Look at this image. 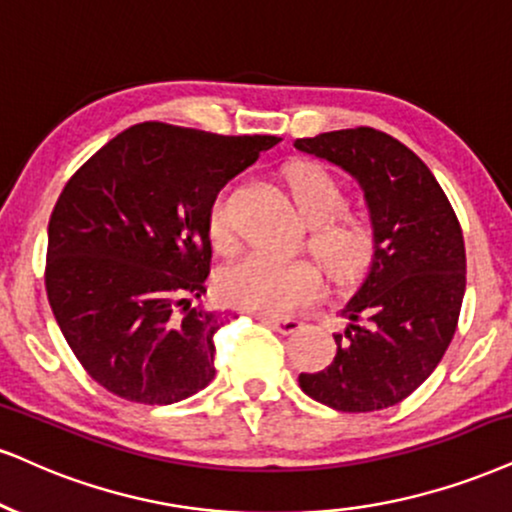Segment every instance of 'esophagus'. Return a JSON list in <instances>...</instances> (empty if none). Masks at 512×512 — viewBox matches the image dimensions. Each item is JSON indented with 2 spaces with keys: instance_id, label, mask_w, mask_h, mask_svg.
Here are the masks:
<instances>
[{
  "instance_id": "esophagus-1",
  "label": "esophagus",
  "mask_w": 512,
  "mask_h": 512,
  "mask_svg": "<svg viewBox=\"0 0 512 512\" xmlns=\"http://www.w3.org/2000/svg\"><path fill=\"white\" fill-rule=\"evenodd\" d=\"M258 320H261L263 325H268L270 330L280 334H294L301 327V323L296 318H270V315H258Z\"/></svg>"
}]
</instances>
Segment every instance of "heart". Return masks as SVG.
Listing matches in <instances>:
<instances>
[{
	"label": "heart",
	"mask_w": 512,
	"mask_h": 512,
	"mask_svg": "<svg viewBox=\"0 0 512 512\" xmlns=\"http://www.w3.org/2000/svg\"><path fill=\"white\" fill-rule=\"evenodd\" d=\"M287 187L296 208L311 225L308 246L337 285L358 280L375 256L377 235L368 218L344 211L346 192L320 163L301 161L287 168ZM208 235L218 251L235 249L230 189H220L208 208ZM225 299L261 313H292L325 292L323 270L308 258H280L254 251L220 273Z\"/></svg>",
	"instance_id": "1"
}]
</instances>
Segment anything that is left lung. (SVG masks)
<instances>
[{
	"instance_id": "obj_1",
	"label": "left lung",
	"mask_w": 512,
	"mask_h": 512,
	"mask_svg": "<svg viewBox=\"0 0 512 512\" xmlns=\"http://www.w3.org/2000/svg\"><path fill=\"white\" fill-rule=\"evenodd\" d=\"M294 147L344 168L363 187L377 246L361 289L334 334L337 356L299 387L342 413L396 406L432 375L458 327L465 242L432 170L375 128L323 132Z\"/></svg>"
}]
</instances>
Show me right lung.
I'll use <instances>...</instances> for the list:
<instances>
[{
	"instance_id": "right-lung-1",
	"label": "right lung",
	"mask_w": 512,
	"mask_h": 512,
	"mask_svg": "<svg viewBox=\"0 0 512 512\" xmlns=\"http://www.w3.org/2000/svg\"><path fill=\"white\" fill-rule=\"evenodd\" d=\"M280 142L140 123L71 175L49 218L44 287L82 368L132 403L168 406L216 375L232 313L192 306L211 270L208 208Z\"/></svg>"
}]
</instances>
